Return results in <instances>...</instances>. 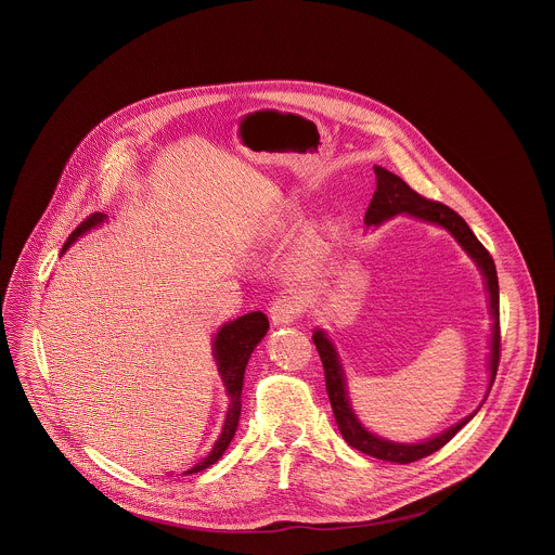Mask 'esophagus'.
<instances>
[{"mask_svg": "<svg viewBox=\"0 0 555 555\" xmlns=\"http://www.w3.org/2000/svg\"><path fill=\"white\" fill-rule=\"evenodd\" d=\"M270 320L272 324L276 326H283V324H291L295 318L301 314V304L297 297H291V295H279L272 304H270Z\"/></svg>", "mask_w": 555, "mask_h": 555, "instance_id": "obj_1", "label": "esophagus"}]
</instances>
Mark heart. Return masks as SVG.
<instances>
[{
	"instance_id": "heart-1",
	"label": "heart",
	"mask_w": 555,
	"mask_h": 555,
	"mask_svg": "<svg viewBox=\"0 0 555 555\" xmlns=\"http://www.w3.org/2000/svg\"><path fill=\"white\" fill-rule=\"evenodd\" d=\"M320 251H322V245H320V238L314 237V235H310V237H306V241L301 243V256H304V260H314L320 256Z\"/></svg>"
}]
</instances>
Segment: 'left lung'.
Returning a JSON list of instances; mask_svg holds the SVG:
<instances>
[{
  "label": "left lung",
  "mask_w": 555,
  "mask_h": 555,
  "mask_svg": "<svg viewBox=\"0 0 555 555\" xmlns=\"http://www.w3.org/2000/svg\"><path fill=\"white\" fill-rule=\"evenodd\" d=\"M374 175H376V191L372 195V202H370L369 210L364 216L366 227H380L385 220L393 218L397 214H405V216L418 218L424 222L443 227L449 235L462 245V249L473 258V262L478 266V270L485 279V285H487L489 310H491V318H493L491 356H489V372L491 374H489V387H487V396H489V391L493 387V380H495V374H498V366H500V341H502L500 339V283H498V270H495L493 258L489 256V251L482 247V243L476 238L475 233L470 231V227L466 224V220L460 214H455L441 202H430L423 195H418L405 181H401L397 175L389 172L383 166H374ZM312 339H314L320 360H322L331 408H333L335 421H337V426H339L345 441L351 448H356L362 453H369L376 460L396 462V464H410V462H416L421 457L435 453L437 449H441L446 443H449L451 437L464 424H468L475 418L476 412L480 410V405L487 399V396H485L482 403L476 408L470 416L462 418L460 423L449 426L448 430H443L441 435L430 437L423 443L387 441V439L370 433L369 428L358 421V416L351 408L349 396H347L344 366H341L339 353H337L333 341L320 328L314 331Z\"/></svg>",
  "instance_id": "1"
}]
</instances>
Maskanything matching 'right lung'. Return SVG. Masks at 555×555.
Instances as JSON below:
<instances>
[{"label":"right lung","instance_id":"right-lung-1","mask_svg":"<svg viewBox=\"0 0 555 555\" xmlns=\"http://www.w3.org/2000/svg\"><path fill=\"white\" fill-rule=\"evenodd\" d=\"M106 218V214H102V211H95L89 218H85L79 227L70 233V237L66 238L62 254L80 235L100 227ZM266 333H268V318L262 312H251V314L238 317L237 320H231L218 328L214 344H211V353H214L216 366H218L220 378H222L227 396H229V410H227L222 433H220L218 441L214 443L210 453L202 462H197L193 468H189L185 475H195V473L210 468L211 464H216L227 448L231 446L235 430H237L238 416H241V389H243L245 366H247L249 356L256 349V345L264 339Z\"/></svg>","mask_w":555,"mask_h":555}]
</instances>
